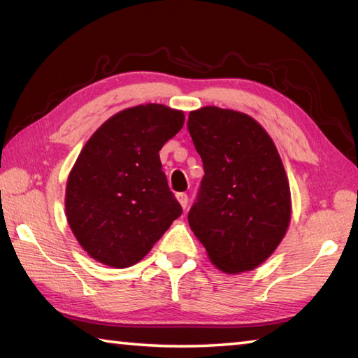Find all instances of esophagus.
Returning <instances> with one entry per match:
<instances>
[{
	"instance_id": "1",
	"label": "esophagus",
	"mask_w": 358,
	"mask_h": 358,
	"mask_svg": "<svg viewBox=\"0 0 358 358\" xmlns=\"http://www.w3.org/2000/svg\"><path fill=\"white\" fill-rule=\"evenodd\" d=\"M177 200L180 201V205L183 206V208H186V206H187V194H185V192H180V194H177Z\"/></svg>"
}]
</instances>
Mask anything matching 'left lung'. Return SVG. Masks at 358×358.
Instances as JSON below:
<instances>
[{"mask_svg":"<svg viewBox=\"0 0 358 358\" xmlns=\"http://www.w3.org/2000/svg\"><path fill=\"white\" fill-rule=\"evenodd\" d=\"M187 129L205 171L187 214L191 230L217 269H255L291 220L289 183L274 141L250 115L217 106L191 111Z\"/></svg>","mask_w":358,"mask_h":358,"instance_id":"obj_1","label":"left lung"}]
</instances>
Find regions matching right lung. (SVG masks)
Instances as JSON below:
<instances>
[{
    "instance_id": "right-lung-1",
    "label": "right lung",
    "mask_w": 358,
    "mask_h": 358,
    "mask_svg": "<svg viewBox=\"0 0 358 358\" xmlns=\"http://www.w3.org/2000/svg\"><path fill=\"white\" fill-rule=\"evenodd\" d=\"M183 123V111L148 103L114 114L90 136L66 187L69 225L89 257L129 268L181 216L159 150Z\"/></svg>"
}]
</instances>
